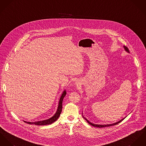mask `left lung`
<instances>
[{"instance_id":"left-lung-1","label":"left lung","mask_w":146,"mask_h":146,"mask_svg":"<svg viewBox=\"0 0 146 146\" xmlns=\"http://www.w3.org/2000/svg\"><path fill=\"white\" fill-rule=\"evenodd\" d=\"M124 49L125 50V51H127V52H129V49H128V48L127 47H126V46H124ZM84 119H86V120L88 122V123H89L91 125L94 126V127H98V128H104V127H110V126H113V125H116V124H117L118 123H120L121 121H123V120H124V118H123V119L120 120V121H117V122H116V123H113V124H106V125H100V124H93V123H92L90 122V121H89L87 119H86L85 117H84Z\"/></svg>"}]
</instances>
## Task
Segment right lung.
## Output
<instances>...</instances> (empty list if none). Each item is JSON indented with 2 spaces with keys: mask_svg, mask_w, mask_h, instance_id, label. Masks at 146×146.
I'll return each instance as SVG.
<instances>
[{
  "mask_svg": "<svg viewBox=\"0 0 146 146\" xmlns=\"http://www.w3.org/2000/svg\"><path fill=\"white\" fill-rule=\"evenodd\" d=\"M66 94V91L64 90V92H63L61 97L60 98V100H59V105H58L57 111L53 116H52L51 117L49 118L48 119L44 120H42V121H35V122H27L26 121H24V122H25L27 124H35V125H49V124H52V123L58 119V117H59L60 113H62L63 100L64 97H65Z\"/></svg>",
  "mask_w": 146,
  "mask_h": 146,
  "instance_id": "obj_1",
  "label": "right lung"
}]
</instances>
